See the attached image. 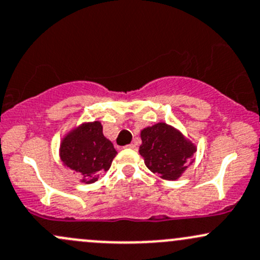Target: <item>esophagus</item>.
<instances>
[{"mask_svg":"<svg viewBox=\"0 0 260 260\" xmlns=\"http://www.w3.org/2000/svg\"><path fill=\"white\" fill-rule=\"evenodd\" d=\"M127 149H136V145L135 144H130V145H127Z\"/></svg>","mask_w":260,"mask_h":260,"instance_id":"1","label":"esophagus"}]
</instances>
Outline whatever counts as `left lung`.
Listing matches in <instances>:
<instances>
[{"mask_svg":"<svg viewBox=\"0 0 260 260\" xmlns=\"http://www.w3.org/2000/svg\"><path fill=\"white\" fill-rule=\"evenodd\" d=\"M140 155L145 165L164 180H177L185 172L196 146L175 127L158 122L141 130Z\"/></svg>","mask_w":260,"mask_h":260,"instance_id":"left-lung-1","label":"left lung"}]
</instances>
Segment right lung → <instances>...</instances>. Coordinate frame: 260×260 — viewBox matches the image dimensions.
Returning a JSON list of instances; mask_svg holds the SVG:
<instances>
[{
  "mask_svg": "<svg viewBox=\"0 0 260 260\" xmlns=\"http://www.w3.org/2000/svg\"><path fill=\"white\" fill-rule=\"evenodd\" d=\"M113 142L103 135L99 121L85 122L66 135L59 156L64 166L82 176V182L94 183L110 169L116 156Z\"/></svg>",
  "mask_w": 260,
  "mask_h": 260,
  "instance_id": "1",
  "label": "right lung"
}]
</instances>
